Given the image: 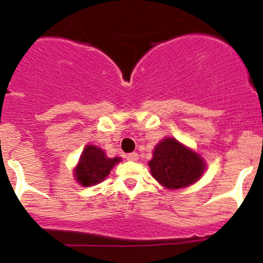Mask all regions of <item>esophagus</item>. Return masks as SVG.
Returning a JSON list of instances; mask_svg holds the SVG:
<instances>
[{
    "label": "esophagus",
    "mask_w": 263,
    "mask_h": 263,
    "mask_svg": "<svg viewBox=\"0 0 263 263\" xmlns=\"http://www.w3.org/2000/svg\"><path fill=\"white\" fill-rule=\"evenodd\" d=\"M126 157H127V160H128V161H137V159H139V154L131 153V154L127 155Z\"/></svg>",
    "instance_id": "34e87169"
}]
</instances>
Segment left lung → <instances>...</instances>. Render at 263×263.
I'll list each match as a JSON object with an SVG mask.
<instances>
[{
    "mask_svg": "<svg viewBox=\"0 0 263 263\" xmlns=\"http://www.w3.org/2000/svg\"><path fill=\"white\" fill-rule=\"evenodd\" d=\"M148 166L151 175L166 189H179L198 181L205 170V162L195 151L167 137L156 145Z\"/></svg>",
    "mask_w": 263,
    "mask_h": 263,
    "instance_id": "8db88e82",
    "label": "left lung"
}]
</instances>
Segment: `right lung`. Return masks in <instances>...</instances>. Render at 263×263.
<instances>
[{"instance_id":"1","label":"right lung","mask_w":263,"mask_h":263,"mask_svg":"<svg viewBox=\"0 0 263 263\" xmlns=\"http://www.w3.org/2000/svg\"><path fill=\"white\" fill-rule=\"evenodd\" d=\"M121 161V157H107L102 148L95 145L85 146L78 165L74 168V176L82 186H93L109 175L110 170Z\"/></svg>"}]
</instances>
